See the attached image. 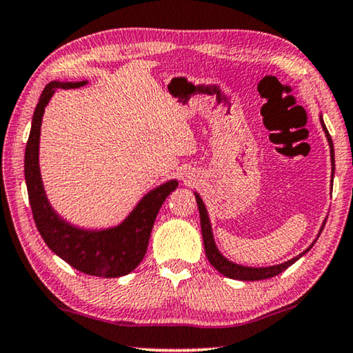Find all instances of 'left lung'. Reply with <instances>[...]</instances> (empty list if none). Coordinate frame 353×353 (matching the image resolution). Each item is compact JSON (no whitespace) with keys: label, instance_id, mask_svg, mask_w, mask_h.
Here are the masks:
<instances>
[{"label":"left lung","instance_id":"obj_1","mask_svg":"<svg viewBox=\"0 0 353 353\" xmlns=\"http://www.w3.org/2000/svg\"><path fill=\"white\" fill-rule=\"evenodd\" d=\"M320 122H321V127H323V130H325L326 139H328V143H330L331 165H333V168H331V170L334 172V148H333V140H331L328 130H326V125H325L323 119H321V116H320ZM194 196H196L197 207H199V214H201L202 239H203V247H205V254H207L208 261H210V264L213 265L214 269L218 270L219 274L226 275V277H229V279H236V280H252V282H253V280L270 279V277H274V275L282 274L285 269H288L291 264H294L301 256H303V254L307 253L309 250L314 247V243H312L307 250H305V252L298 254V256H294L293 259H290V261H285V263L277 264V265H269V268H248V265H240V264H236V263L229 261L228 258H224L223 254L219 253L216 243H214L210 219H208L207 208H205V205H203L201 196H199L197 192H194ZM325 224H326V221H323V224H321L320 232L323 231ZM320 232H319V236H320Z\"/></svg>","mask_w":353,"mask_h":353}]
</instances>
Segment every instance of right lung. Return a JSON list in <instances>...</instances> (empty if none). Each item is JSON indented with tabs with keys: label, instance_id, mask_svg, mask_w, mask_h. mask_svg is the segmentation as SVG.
<instances>
[{
	"label": "right lung",
	"instance_id": "add662e5",
	"mask_svg": "<svg viewBox=\"0 0 353 353\" xmlns=\"http://www.w3.org/2000/svg\"><path fill=\"white\" fill-rule=\"evenodd\" d=\"M88 84L52 81L46 85L34 108L32 130L25 148V181L33 219L46 245L79 272L114 279L132 272L145 258L151 229L165 199L178 186L170 180L146 194L119 226L100 231L79 229L66 223L50 207L39 173V134L44 108L59 89H76Z\"/></svg>",
	"mask_w": 353,
	"mask_h": 353
}]
</instances>
